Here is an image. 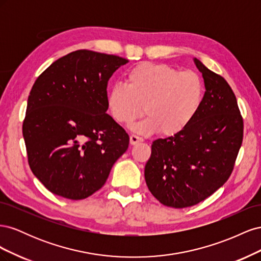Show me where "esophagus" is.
Wrapping results in <instances>:
<instances>
[{
  "instance_id": "obj_1",
  "label": "esophagus",
  "mask_w": 261,
  "mask_h": 261,
  "mask_svg": "<svg viewBox=\"0 0 261 261\" xmlns=\"http://www.w3.org/2000/svg\"><path fill=\"white\" fill-rule=\"evenodd\" d=\"M140 141H143V138L139 137V136H136V135H130L129 136L130 145H137L138 143H140Z\"/></svg>"
}]
</instances>
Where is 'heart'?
<instances>
[{
  "instance_id": "heart-1",
  "label": "heart",
  "mask_w": 261,
  "mask_h": 261,
  "mask_svg": "<svg viewBox=\"0 0 261 261\" xmlns=\"http://www.w3.org/2000/svg\"><path fill=\"white\" fill-rule=\"evenodd\" d=\"M203 97V81L197 73L145 62L128 70L125 85L116 84L109 89L107 106L113 120L123 125L137 118L143 107L147 116L132 125V130L141 135L160 130L172 136L194 121Z\"/></svg>"
}]
</instances>
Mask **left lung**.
Returning a JSON list of instances; mask_svg holds the SVG:
<instances>
[{"mask_svg":"<svg viewBox=\"0 0 261 261\" xmlns=\"http://www.w3.org/2000/svg\"><path fill=\"white\" fill-rule=\"evenodd\" d=\"M204 97L194 121L175 135L155 139L145 165L149 191L164 206L204 200L230 177L243 141V118L230 85L198 59Z\"/></svg>","mask_w":261,"mask_h":261,"instance_id":"left-lung-1","label":"left lung"}]
</instances>
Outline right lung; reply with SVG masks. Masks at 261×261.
I'll list each match as a JSON object with an SVG mask.
<instances>
[{
    "mask_svg": "<svg viewBox=\"0 0 261 261\" xmlns=\"http://www.w3.org/2000/svg\"><path fill=\"white\" fill-rule=\"evenodd\" d=\"M128 63L116 55L78 50L37 78L22 124L29 167L55 195L80 200L105 185L129 137L107 114V87Z\"/></svg>",
    "mask_w": 261,
    "mask_h": 261,
    "instance_id": "1",
    "label": "right lung"
}]
</instances>
